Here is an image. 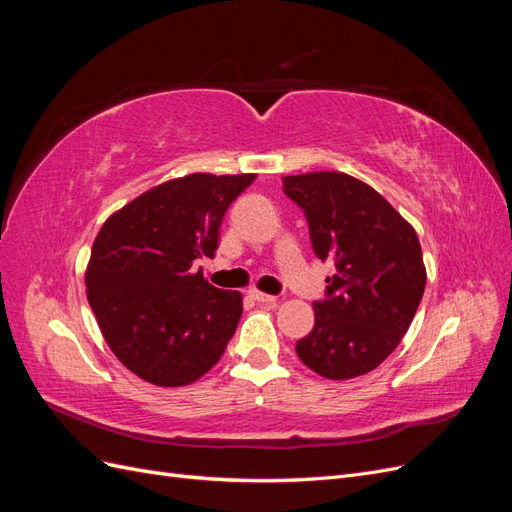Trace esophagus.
I'll list each match as a JSON object with an SVG mask.
<instances>
[{
	"label": "esophagus",
	"instance_id": "esophagus-1",
	"mask_svg": "<svg viewBox=\"0 0 512 512\" xmlns=\"http://www.w3.org/2000/svg\"><path fill=\"white\" fill-rule=\"evenodd\" d=\"M250 297H252V299H256V301H260V303H275V301H277V297H273V294L260 292V290H256V288H252V290H250Z\"/></svg>",
	"mask_w": 512,
	"mask_h": 512
}]
</instances>
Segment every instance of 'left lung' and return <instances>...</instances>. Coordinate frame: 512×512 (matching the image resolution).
I'll return each instance as SVG.
<instances>
[{"label":"left lung","mask_w":512,"mask_h":512,"mask_svg":"<svg viewBox=\"0 0 512 512\" xmlns=\"http://www.w3.org/2000/svg\"><path fill=\"white\" fill-rule=\"evenodd\" d=\"M284 192L309 224L316 256L333 262L314 329L299 359L329 380L376 369L410 329L427 271L416 230L365 181L339 170L284 177Z\"/></svg>","instance_id":"obj_1"}]
</instances>
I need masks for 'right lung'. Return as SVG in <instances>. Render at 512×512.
I'll list each match as a JSON object with an SVG mask.
<instances>
[{
	"label": "right lung",
	"mask_w": 512,
	"mask_h": 512,
	"mask_svg": "<svg viewBox=\"0 0 512 512\" xmlns=\"http://www.w3.org/2000/svg\"><path fill=\"white\" fill-rule=\"evenodd\" d=\"M254 173L164 181L102 224L85 269L104 342L132 374L185 386L222 359L243 297L211 286L194 260L218 250L224 213Z\"/></svg>",
	"instance_id": "obj_1"
}]
</instances>
